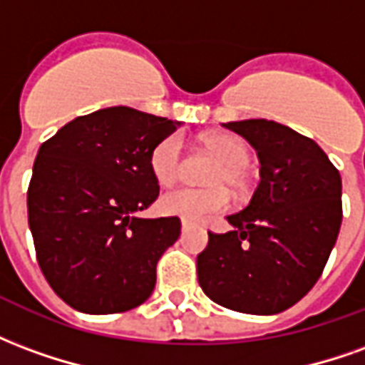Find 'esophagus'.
<instances>
[{
    "label": "esophagus",
    "mask_w": 365,
    "mask_h": 365,
    "mask_svg": "<svg viewBox=\"0 0 365 365\" xmlns=\"http://www.w3.org/2000/svg\"><path fill=\"white\" fill-rule=\"evenodd\" d=\"M193 227H195V225H193V222H190V221H182V232H187V230H191V229H193Z\"/></svg>",
    "instance_id": "esophagus-1"
}]
</instances>
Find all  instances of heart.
Listing matches in <instances>:
<instances>
[{
  "label": "heart",
  "mask_w": 365,
  "mask_h": 365,
  "mask_svg": "<svg viewBox=\"0 0 365 365\" xmlns=\"http://www.w3.org/2000/svg\"><path fill=\"white\" fill-rule=\"evenodd\" d=\"M201 144L207 152H211L217 164L207 175V183L211 187L203 190H180L168 191L160 197V211L170 217H180L183 221H205L213 215L225 211L230 203L229 187L232 193H245L248 187L246 164L250 160L246 144L232 135L213 133L201 138ZM182 168V140L180 136L170 135L162 138L150 152V172L160 185H172L180 178Z\"/></svg>",
  "instance_id": "1"
}]
</instances>
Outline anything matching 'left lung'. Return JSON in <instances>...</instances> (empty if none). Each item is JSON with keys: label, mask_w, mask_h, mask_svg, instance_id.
<instances>
[{"label": "left lung", "mask_w": 365, "mask_h": 365, "mask_svg": "<svg viewBox=\"0 0 365 365\" xmlns=\"http://www.w3.org/2000/svg\"><path fill=\"white\" fill-rule=\"evenodd\" d=\"M260 158V183L232 229L209 232L197 256L201 289L238 313L275 314L303 299L321 277L342 222V180L309 136L282 123H222Z\"/></svg>", "instance_id": "left-lung-1"}]
</instances>
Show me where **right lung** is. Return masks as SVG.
I'll return each instance as SVG.
<instances>
[{"label":"right lung","instance_id":"1","mask_svg":"<svg viewBox=\"0 0 365 365\" xmlns=\"http://www.w3.org/2000/svg\"><path fill=\"white\" fill-rule=\"evenodd\" d=\"M130 107L76 117L41 144L27 191L29 229L46 282L76 311H130L150 297L178 217L143 219L158 197L150 152L180 127Z\"/></svg>","mask_w":365,"mask_h":365}]
</instances>
